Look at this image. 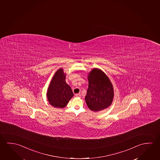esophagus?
<instances>
[{
	"mask_svg": "<svg viewBox=\"0 0 160 160\" xmlns=\"http://www.w3.org/2000/svg\"><path fill=\"white\" fill-rule=\"evenodd\" d=\"M76 96L77 97H81V94L80 93H78V94H76Z\"/></svg>",
	"mask_w": 160,
	"mask_h": 160,
	"instance_id": "esophagus-1",
	"label": "esophagus"
}]
</instances>
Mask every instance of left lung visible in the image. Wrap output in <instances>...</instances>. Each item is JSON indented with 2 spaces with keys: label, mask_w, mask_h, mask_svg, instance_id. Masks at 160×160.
<instances>
[{
  "label": "left lung",
  "mask_w": 160,
  "mask_h": 160,
  "mask_svg": "<svg viewBox=\"0 0 160 160\" xmlns=\"http://www.w3.org/2000/svg\"><path fill=\"white\" fill-rule=\"evenodd\" d=\"M88 79L85 101L89 109L98 112L108 108L114 98L113 86L108 77L101 69L93 68L89 72Z\"/></svg>",
  "instance_id": "8db88e82"
}]
</instances>
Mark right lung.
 <instances>
[{"mask_svg":"<svg viewBox=\"0 0 160 160\" xmlns=\"http://www.w3.org/2000/svg\"><path fill=\"white\" fill-rule=\"evenodd\" d=\"M66 77L63 69H59L54 74L47 89L49 103L55 108H64L73 97L71 87L66 83Z\"/></svg>","mask_w":160,"mask_h":160,"instance_id":"right-lung-1","label":"right lung"}]
</instances>
